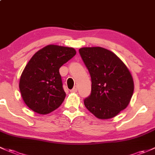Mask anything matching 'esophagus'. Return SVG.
I'll use <instances>...</instances> for the list:
<instances>
[{"instance_id": "1", "label": "esophagus", "mask_w": 155, "mask_h": 155, "mask_svg": "<svg viewBox=\"0 0 155 155\" xmlns=\"http://www.w3.org/2000/svg\"><path fill=\"white\" fill-rule=\"evenodd\" d=\"M77 91H78V88H77V87H73V88L72 89V90L71 91V92H72V93H76V92H77Z\"/></svg>"}]
</instances>
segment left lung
Masks as SVG:
<instances>
[{"label":"left lung","mask_w":155,"mask_h":155,"mask_svg":"<svg viewBox=\"0 0 155 155\" xmlns=\"http://www.w3.org/2000/svg\"><path fill=\"white\" fill-rule=\"evenodd\" d=\"M91 77V94L84 106L99 120L116 117L126 108L132 97L134 80L123 61L110 50L100 47L79 50Z\"/></svg>","instance_id":"left-lung-1"}]
</instances>
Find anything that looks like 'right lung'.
Instances as JSON below:
<instances>
[{
  "label": "right lung",
  "instance_id": "1",
  "mask_svg": "<svg viewBox=\"0 0 155 155\" xmlns=\"http://www.w3.org/2000/svg\"><path fill=\"white\" fill-rule=\"evenodd\" d=\"M76 53L73 48L50 45L32 56L19 82L23 100L31 110L45 115L61 105L66 94L59 68Z\"/></svg>",
  "mask_w": 155,
  "mask_h": 155
}]
</instances>
